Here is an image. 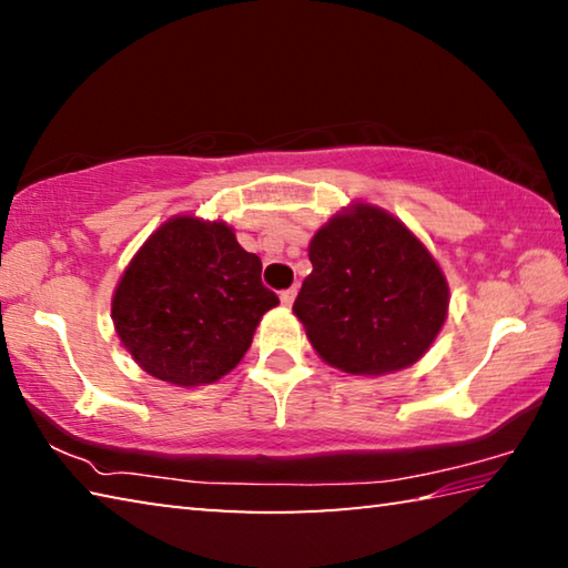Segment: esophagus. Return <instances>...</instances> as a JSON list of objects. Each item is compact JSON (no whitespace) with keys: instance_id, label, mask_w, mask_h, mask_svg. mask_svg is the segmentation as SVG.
<instances>
[{"instance_id":"1","label":"esophagus","mask_w":568,"mask_h":568,"mask_svg":"<svg viewBox=\"0 0 568 568\" xmlns=\"http://www.w3.org/2000/svg\"><path fill=\"white\" fill-rule=\"evenodd\" d=\"M295 295H297L295 287H287V291H283V293H281V303H283L285 307H291V305H293V301H295Z\"/></svg>"}]
</instances>
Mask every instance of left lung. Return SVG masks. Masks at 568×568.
<instances>
[{"label": "left lung", "mask_w": 568, "mask_h": 568, "mask_svg": "<svg viewBox=\"0 0 568 568\" xmlns=\"http://www.w3.org/2000/svg\"><path fill=\"white\" fill-rule=\"evenodd\" d=\"M313 273L293 313L321 358L351 376L420 361L448 315V281L428 247L388 210L351 203L307 245Z\"/></svg>", "instance_id": "obj_1"}]
</instances>
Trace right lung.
<instances>
[{"mask_svg": "<svg viewBox=\"0 0 568 568\" xmlns=\"http://www.w3.org/2000/svg\"><path fill=\"white\" fill-rule=\"evenodd\" d=\"M263 263L240 247L223 220L175 215L152 233L120 275L112 323L152 378L195 388L243 361L277 295L261 283Z\"/></svg>", "mask_w": 568, "mask_h": 568, "instance_id": "obj_1", "label": "right lung"}]
</instances>
